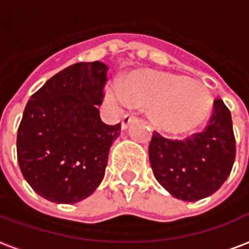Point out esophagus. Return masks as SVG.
<instances>
[{
    "label": "esophagus",
    "mask_w": 249,
    "mask_h": 249,
    "mask_svg": "<svg viewBox=\"0 0 249 249\" xmlns=\"http://www.w3.org/2000/svg\"><path fill=\"white\" fill-rule=\"evenodd\" d=\"M134 119H136V116H134V115H130V113H125L124 117H123V121H121V126H123V129L128 128L129 124H130V123H132Z\"/></svg>",
    "instance_id": "34e87169"
}]
</instances>
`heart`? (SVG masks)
Returning <instances> with one entry per match:
<instances>
[{
  "label": "heart",
  "instance_id": "obj_1",
  "mask_svg": "<svg viewBox=\"0 0 249 249\" xmlns=\"http://www.w3.org/2000/svg\"><path fill=\"white\" fill-rule=\"evenodd\" d=\"M108 96L115 102L147 107L150 120L162 132L184 134L197 129L212 109V95L202 83L184 75L137 70L112 86Z\"/></svg>",
  "mask_w": 249,
  "mask_h": 249
}]
</instances>
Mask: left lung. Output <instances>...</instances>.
Listing matches in <instances>:
<instances>
[{
    "label": "left lung",
    "instance_id": "8db88e82",
    "mask_svg": "<svg viewBox=\"0 0 249 249\" xmlns=\"http://www.w3.org/2000/svg\"><path fill=\"white\" fill-rule=\"evenodd\" d=\"M235 136L229 108L217 98L206 128L185 140L153 133L150 166L170 195L183 201L212 196L229 178L235 162Z\"/></svg>",
    "mask_w": 249,
    "mask_h": 249
}]
</instances>
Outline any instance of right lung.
Masks as SVG:
<instances>
[{
	"label": "right lung",
	"instance_id": "obj_1",
	"mask_svg": "<svg viewBox=\"0 0 249 249\" xmlns=\"http://www.w3.org/2000/svg\"><path fill=\"white\" fill-rule=\"evenodd\" d=\"M108 66L78 62L53 75L32 95L17 136L20 171L39 196L75 204L95 192L121 124L107 125L103 103Z\"/></svg>",
	"mask_w": 249,
	"mask_h": 249
}]
</instances>
